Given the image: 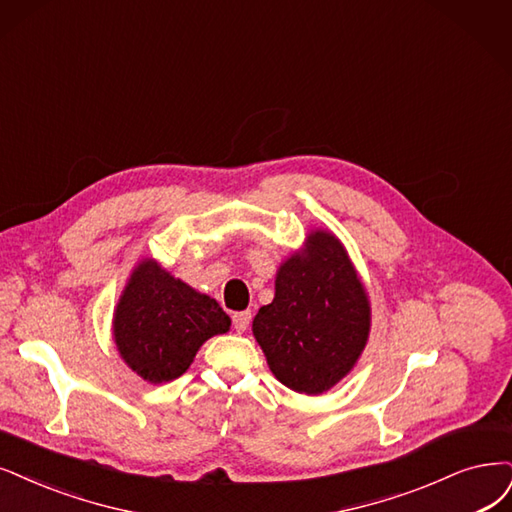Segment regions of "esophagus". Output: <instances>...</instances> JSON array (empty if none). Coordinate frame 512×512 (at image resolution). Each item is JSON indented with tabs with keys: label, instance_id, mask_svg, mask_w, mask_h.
Returning a JSON list of instances; mask_svg holds the SVG:
<instances>
[{
	"label": "esophagus",
	"instance_id": "1",
	"mask_svg": "<svg viewBox=\"0 0 512 512\" xmlns=\"http://www.w3.org/2000/svg\"><path fill=\"white\" fill-rule=\"evenodd\" d=\"M249 323H251V312H249V310L236 312V314L232 316V325H234L236 331H246V327H249Z\"/></svg>",
	"mask_w": 512,
	"mask_h": 512
}]
</instances>
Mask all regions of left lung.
I'll list each match as a JSON object with an SVG mask.
<instances>
[{
	"instance_id": "obj_1",
	"label": "left lung",
	"mask_w": 512,
	"mask_h": 512,
	"mask_svg": "<svg viewBox=\"0 0 512 512\" xmlns=\"http://www.w3.org/2000/svg\"><path fill=\"white\" fill-rule=\"evenodd\" d=\"M253 333L272 373L295 392H325L354 367L367 344L369 301L335 236L310 234L308 253L282 263Z\"/></svg>"
}]
</instances>
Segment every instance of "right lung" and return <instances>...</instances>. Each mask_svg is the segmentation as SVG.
Listing matches in <instances>:
<instances>
[{"mask_svg":"<svg viewBox=\"0 0 512 512\" xmlns=\"http://www.w3.org/2000/svg\"><path fill=\"white\" fill-rule=\"evenodd\" d=\"M227 329L230 316L215 299L196 293L156 261H143L132 272L113 318L126 365L151 384L183 375L206 339Z\"/></svg>","mask_w":512,"mask_h":512,"instance_id":"right-lung-1","label":"right lung"}]
</instances>
